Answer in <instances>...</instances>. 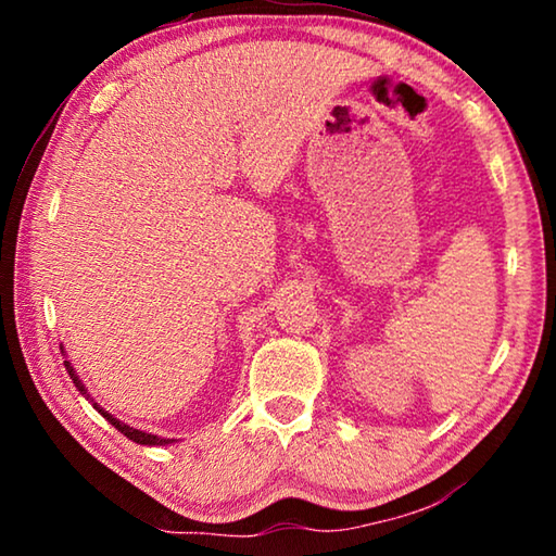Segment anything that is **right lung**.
Wrapping results in <instances>:
<instances>
[{
    "label": "right lung",
    "mask_w": 556,
    "mask_h": 556,
    "mask_svg": "<svg viewBox=\"0 0 556 556\" xmlns=\"http://www.w3.org/2000/svg\"><path fill=\"white\" fill-rule=\"evenodd\" d=\"M63 365H65V370H68L73 384H75V388H78V392L83 394V397L92 402V397L88 394V388H86V384H83V380L78 378V372H75L73 365H71L68 361H63ZM92 407H96V409L102 414V417H105V419L110 421V425L119 431V434H125L127 439L135 441V444H144V446H168V444H174V441H176V439H164V437H156V434H147V431H142V429L129 427V425H125V421H119V419L115 417V414H110V412L102 409L98 402H92Z\"/></svg>",
    "instance_id": "obj_1"
}]
</instances>
